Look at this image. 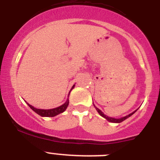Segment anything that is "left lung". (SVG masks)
<instances>
[{"label":"left lung","instance_id":"8db88e82","mask_svg":"<svg viewBox=\"0 0 160 160\" xmlns=\"http://www.w3.org/2000/svg\"><path fill=\"white\" fill-rule=\"evenodd\" d=\"M94 107H95V109H96V110H97L98 112V114H99L100 115H101V116H102L103 118H105L107 120V121H109V122H116V123H119V122H122V121H124V120H125V119H127V118H129L130 116H131V115H132V114H134V113H135V111H134V112L131 113V114H128V115H127V116H125V117H122V118H111V117H108V116H107V115H106V114H103V113L101 111H100L99 109L97 108V107H96L95 106H94Z\"/></svg>","mask_w":160,"mask_h":160}]
</instances>
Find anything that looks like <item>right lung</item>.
Segmentation results:
<instances>
[{"label":"right lung","instance_id":"right-lung-1","mask_svg":"<svg viewBox=\"0 0 160 160\" xmlns=\"http://www.w3.org/2000/svg\"><path fill=\"white\" fill-rule=\"evenodd\" d=\"M73 87H74V85H73V87H72L71 90L73 88ZM27 104L29 105V107L32 109V111H34V112H36L38 114H39L40 116H42V117H54V116H56V115H58V114L64 112V111H66V108H67V107H68V105H69V98H67V100H66V102H65L64 104H62V106H60V107H57V108L49 109V110H42V109L35 108V107H33L32 106L29 105V103H27Z\"/></svg>","mask_w":160,"mask_h":160}]
</instances>
